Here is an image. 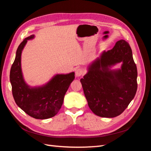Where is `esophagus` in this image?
<instances>
[{
    "mask_svg": "<svg viewBox=\"0 0 151 151\" xmlns=\"http://www.w3.org/2000/svg\"><path fill=\"white\" fill-rule=\"evenodd\" d=\"M75 74L76 77H79L83 74V70L81 68H77L75 70Z\"/></svg>",
    "mask_w": 151,
    "mask_h": 151,
    "instance_id": "1",
    "label": "esophagus"
}]
</instances>
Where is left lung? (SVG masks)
<instances>
[{
	"instance_id": "obj_1",
	"label": "left lung",
	"mask_w": 151,
	"mask_h": 151,
	"mask_svg": "<svg viewBox=\"0 0 151 151\" xmlns=\"http://www.w3.org/2000/svg\"><path fill=\"white\" fill-rule=\"evenodd\" d=\"M120 68L113 69L118 63ZM81 79L91 110L96 115H120L134 99L137 89V69L129 44L123 40L113 49L103 51L87 67Z\"/></svg>"
}]
</instances>
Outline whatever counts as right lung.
I'll return each instance as SVG.
<instances>
[{"label":"right lung","instance_id":"right-lung-1","mask_svg":"<svg viewBox=\"0 0 151 151\" xmlns=\"http://www.w3.org/2000/svg\"><path fill=\"white\" fill-rule=\"evenodd\" d=\"M35 38L34 35L28 36L18 47L11 68L10 82L17 106L30 116L44 120L56 115L60 109L67 91L75 79V73L55 74L40 86L27 84L22 71L21 55L28 41Z\"/></svg>","mask_w":151,"mask_h":151}]
</instances>
